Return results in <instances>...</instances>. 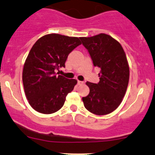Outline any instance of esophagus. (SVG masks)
<instances>
[{
	"label": "esophagus",
	"instance_id": "34e87169",
	"mask_svg": "<svg viewBox=\"0 0 155 155\" xmlns=\"http://www.w3.org/2000/svg\"><path fill=\"white\" fill-rule=\"evenodd\" d=\"M78 85H81V84H83V83H84V82H83V81H78Z\"/></svg>",
	"mask_w": 155,
	"mask_h": 155
}]
</instances>
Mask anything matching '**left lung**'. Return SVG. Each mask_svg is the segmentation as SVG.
I'll return each instance as SVG.
<instances>
[{
    "mask_svg": "<svg viewBox=\"0 0 155 155\" xmlns=\"http://www.w3.org/2000/svg\"><path fill=\"white\" fill-rule=\"evenodd\" d=\"M94 67L100 68L98 83H86L90 92L83 97L85 107L96 115L112 113L122 102L127 88L130 67L121 44L105 34L81 37Z\"/></svg>",
    "mask_w": 155,
    "mask_h": 155,
    "instance_id": "8db88e82",
    "label": "left lung"
}]
</instances>
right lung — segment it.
Returning <instances> with one entry per match:
<instances>
[{"instance_id":"1","label":"right lung","mask_w":155,"mask_h":155,"mask_svg":"<svg viewBox=\"0 0 155 155\" xmlns=\"http://www.w3.org/2000/svg\"><path fill=\"white\" fill-rule=\"evenodd\" d=\"M81 37L50 34L33 45L24 64L22 82L26 98L37 112L50 114L63 107L78 81L57 75L69 53L81 45Z\"/></svg>"}]
</instances>
